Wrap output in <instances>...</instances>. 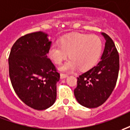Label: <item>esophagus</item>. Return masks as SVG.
<instances>
[{
	"label": "esophagus",
	"instance_id": "esophagus-1",
	"mask_svg": "<svg viewBox=\"0 0 130 130\" xmlns=\"http://www.w3.org/2000/svg\"><path fill=\"white\" fill-rule=\"evenodd\" d=\"M68 76V74H65V73H60V78H61V79H64V78L67 77Z\"/></svg>",
	"mask_w": 130,
	"mask_h": 130
}]
</instances>
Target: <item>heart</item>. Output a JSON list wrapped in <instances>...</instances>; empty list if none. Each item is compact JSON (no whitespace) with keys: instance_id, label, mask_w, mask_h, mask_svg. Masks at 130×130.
Returning a JSON list of instances; mask_svg holds the SVG:
<instances>
[{"instance_id":"obj_1","label":"heart","mask_w":130,"mask_h":130,"mask_svg":"<svg viewBox=\"0 0 130 130\" xmlns=\"http://www.w3.org/2000/svg\"><path fill=\"white\" fill-rule=\"evenodd\" d=\"M102 49V40L98 35L74 33L62 36L60 45L53 44L48 55L57 65L68 55L70 59L60 67L62 71L72 72L78 68L81 70H87L97 64Z\"/></svg>"}]
</instances>
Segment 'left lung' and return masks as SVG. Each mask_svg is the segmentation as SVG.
Here are the masks:
<instances>
[{"mask_svg":"<svg viewBox=\"0 0 130 130\" xmlns=\"http://www.w3.org/2000/svg\"><path fill=\"white\" fill-rule=\"evenodd\" d=\"M105 47L98 64L77 77L74 95L80 105L89 108L102 105L111 95L117 83L120 58L113 40L102 32Z\"/></svg>","mask_w":130,"mask_h":130,"instance_id":"left-lung-1","label":"left lung"}]
</instances>
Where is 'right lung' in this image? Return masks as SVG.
<instances>
[{
	"mask_svg": "<svg viewBox=\"0 0 130 130\" xmlns=\"http://www.w3.org/2000/svg\"><path fill=\"white\" fill-rule=\"evenodd\" d=\"M35 32L17 40L8 58L9 76L14 91L25 105L38 110L55 102L60 73L47 55L51 41Z\"/></svg>",
	"mask_w": 130,
	"mask_h": 130,
	"instance_id": "right-lung-1",
	"label": "right lung"
}]
</instances>
